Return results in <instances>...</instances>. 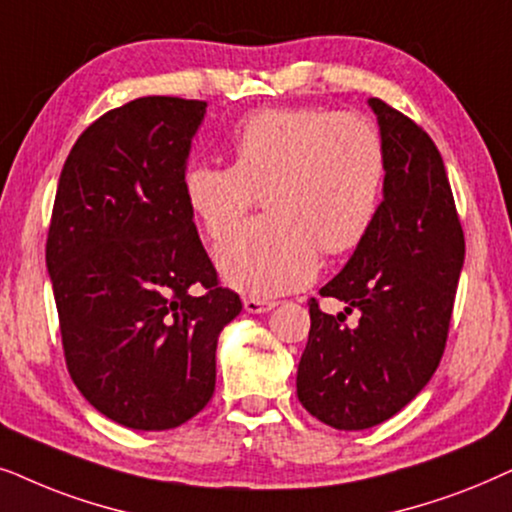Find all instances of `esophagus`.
Masks as SVG:
<instances>
[{"mask_svg": "<svg viewBox=\"0 0 512 512\" xmlns=\"http://www.w3.org/2000/svg\"><path fill=\"white\" fill-rule=\"evenodd\" d=\"M276 304L278 302H274V299H257V297H248L243 302L245 311H248V313H267V311L274 309Z\"/></svg>", "mask_w": 512, "mask_h": 512, "instance_id": "obj_1", "label": "esophagus"}]
</instances>
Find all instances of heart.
I'll use <instances>...</instances> for the list:
<instances>
[{
  "label": "heart",
  "mask_w": 512,
  "mask_h": 512,
  "mask_svg": "<svg viewBox=\"0 0 512 512\" xmlns=\"http://www.w3.org/2000/svg\"><path fill=\"white\" fill-rule=\"evenodd\" d=\"M231 166L196 163L185 194L210 238H222L262 196L267 215L220 248L224 281L255 297L302 288L318 250L358 248L377 217L386 152L377 126L358 114L274 107L250 114L229 138Z\"/></svg>",
  "instance_id": "1"
}]
</instances>
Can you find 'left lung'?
I'll return each mask as SVG.
<instances>
[{
  "mask_svg": "<svg viewBox=\"0 0 512 512\" xmlns=\"http://www.w3.org/2000/svg\"><path fill=\"white\" fill-rule=\"evenodd\" d=\"M386 152L384 201L323 297L360 313L330 316L309 299V342L297 367L304 410L337 431L398 414L438 370L463 267V229L445 163L424 128L370 98Z\"/></svg>",
  "mask_w": 512,
  "mask_h": 512,
  "instance_id": "obj_1",
  "label": "left lung"
}]
</instances>
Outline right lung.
<instances>
[{
	"instance_id": "obj_1",
	"label": "right lung",
	"mask_w": 512,
	"mask_h": 512,
	"mask_svg": "<svg viewBox=\"0 0 512 512\" xmlns=\"http://www.w3.org/2000/svg\"><path fill=\"white\" fill-rule=\"evenodd\" d=\"M203 112L170 95L109 109L74 142L53 203L46 267L67 372L135 431H168L210 403L217 335L243 309L185 194Z\"/></svg>"
}]
</instances>
